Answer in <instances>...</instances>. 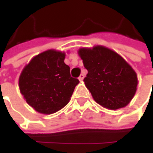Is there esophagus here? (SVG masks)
I'll return each instance as SVG.
<instances>
[{"mask_svg":"<svg viewBox=\"0 0 153 153\" xmlns=\"http://www.w3.org/2000/svg\"><path fill=\"white\" fill-rule=\"evenodd\" d=\"M83 78H84V74L82 73L81 75H80L79 77H78V79H79L80 81H82V80H83Z\"/></svg>","mask_w":153,"mask_h":153,"instance_id":"obj_1","label":"esophagus"}]
</instances>
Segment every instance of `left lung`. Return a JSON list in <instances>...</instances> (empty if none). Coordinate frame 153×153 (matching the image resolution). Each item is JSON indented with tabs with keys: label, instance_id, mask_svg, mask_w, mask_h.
Returning a JSON list of instances; mask_svg holds the SVG:
<instances>
[{
	"label": "left lung",
	"instance_id": "obj_1",
	"mask_svg": "<svg viewBox=\"0 0 153 153\" xmlns=\"http://www.w3.org/2000/svg\"><path fill=\"white\" fill-rule=\"evenodd\" d=\"M78 53L88 70L83 81L94 100L110 110L126 106L138 83L132 67L114 51L102 46L81 48Z\"/></svg>",
	"mask_w": 153,
	"mask_h": 153
}]
</instances>
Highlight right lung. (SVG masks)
<instances>
[{
	"label": "right lung",
	"mask_w": 153,
	"mask_h": 153,
	"mask_svg": "<svg viewBox=\"0 0 153 153\" xmlns=\"http://www.w3.org/2000/svg\"><path fill=\"white\" fill-rule=\"evenodd\" d=\"M64 59L62 52H43L33 58L19 76L21 94L40 113L52 114L66 105L79 82L71 77Z\"/></svg>",
	"instance_id": "add662e5"
}]
</instances>
